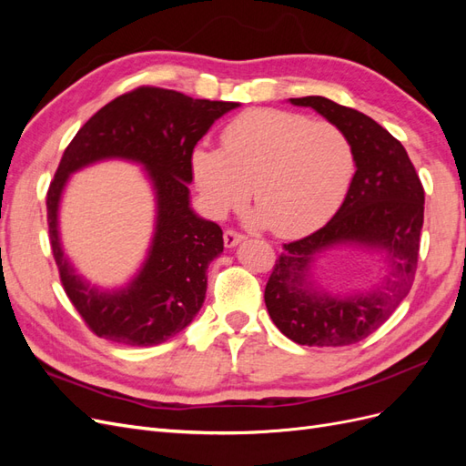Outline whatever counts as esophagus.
Returning <instances> with one entry per match:
<instances>
[{"label": "esophagus", "instance_id": "esophagus-1", "mask_svg": "<svg viewBox=\"0 0 466 466\" xmlns=\"http://www.w3.org/2000/svg\"><path fill=\"white\" fill-rule=\"evenodd\" d=\"M245 241V237L243 235H238L237 231H225V235H223V243H225V247L228 248H233V247H237L238 243H243Z\"/></svg>", "mask_w": 466, "mask_h": 466}]
</instances>
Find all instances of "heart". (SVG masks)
<instances>
[{
	"label": "heart",
	"mask_w": 466,
	"mask_h": 466,
	"mask_svg": "<svg viewBox=\"0 0 466 466\" xmlns=\"http://www.w3.org/2000/svg\"><path fill=\"white\" fill-rule=\"evenodd\" d=\"M354 153L330 122L284 110H252L223 132V151L198 147L192 175L216 219L241 209L252 188V228L299 237L327 223L348 192Z\"/></svg>",
	"instance_id": "1"
}]
</instances>
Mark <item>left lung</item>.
Masks as SVG:
<instances>
[{
    "mask_svg": "<svg viewBox=\"0 0 466 466\" xmlns=\"http://www.w3.org/2000/svg\"><path fill=\"white\" fill-rule=\"evenodd\" d=\"M340 128L354 153L356 173L334 218L299 241L284 245L264 289L268 313L281 334L301 346H350L373 334L412 288L424 188L406 149L363 112L324 96L289 98ZM373 249L388 268L379 285L356 294H330L312 278L327 249Z\"/></svg>",
    "mask_w": 466,
    "mask_h": 466,
    "instance_id": "1",
    "label": "left lung"
}]
</instances>
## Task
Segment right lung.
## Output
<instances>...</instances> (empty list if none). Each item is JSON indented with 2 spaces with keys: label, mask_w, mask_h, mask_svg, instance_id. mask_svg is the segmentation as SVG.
<instances>
[{
  "label": "right lung",
  "mask_w": 466,
  "mask_h": 466,
  "mask_svg": "<svg viewBox=\"0 0 466 466\" xmlns=\"http://www.w3.org/2000/svg\"><path fill=\"white\" fill-rule=\"evenodd\" d=\"M238 103L139 87L93 115L64 151L46 196L50 245L69 301L96 334L126 346H157L185 330L206 299L208 266L223 252V231L190 206L192 151ZM136 162L147 171L156 225L140 270L120 289L83 279L65 255L59 204L68 177L101 160Z\"/></svg>",
  "instance_id": "obj_1"
}]
</instances>
